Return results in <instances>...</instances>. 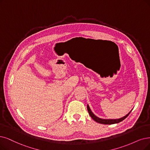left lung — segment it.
Listing matches in <instances>:
<instances>
[{
	"instance_id": "obj_1",
	"label": "left lung",
	"mask_w": 150,
	"mask_h": 150,
	"mask_svg": "<svg viewBox=\"0 0 150 150\" xmlns=\"http://www.w3.org/2000/svg\"><path fill=\"white\" fill-rule=\"evenodd\" d=\"M87 110L88 112V114L90 115V116H91V117L95 121H96L97 122H98L100 124H117L120 122L121 121H122L124 119H125L129 115V114L130 113V112L132 111V110L127 114V115H125V116L120 118V119H101L97 116H96L92 112L91 108H90L89 106L87 105Z\"/></svg>"
}]
</instances>
